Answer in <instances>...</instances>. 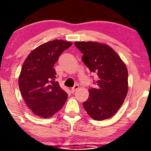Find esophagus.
Instances as JSON below:
<instances>
[{
    "instance_id": "34e87169",
    "label": "esophagus",
    "mask_w": 151,
    "mask_h": 151,
    "mask_svg": "<svg viewBox=\"0 0 151 151\" xmlns=\"http://www.w3.org/2000/svg\"><path fill=\"white\" fill-rule=\"evenodd\" d=\"M78 88H79V86L78 85H75L72 88H71V93H74L76 91L78 90Z\"/></svg>"
}]
</instances>
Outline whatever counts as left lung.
<instances>
[{
    "instance_id": "left-lung-1",
    "label": "left lung",
    "mask_w": 151,
    "mask_h": 151,
    "mask_svg": "<svg viewBox=\"0 0 151 151\" xmlns=\"http://www.w3.org/2000/svg\"><path fill=\"white\" fill-rule=\"evenodd\" d=\"M83 63L96 73V87L89 89L83 107L96 121L109 119L123 103L128 92V70L118 54L109 46L96 42H75Z\"/></svg>"
}]
</instances>
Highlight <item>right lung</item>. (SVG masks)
Segmentation results:
<instances>
[{
  "label": "right lung",
  "instance_id": "right-lung-1",
  "mask_svg": "<svg viewBox=\"0 0 151 151\" xmlns=\"http://www.w3.org/2000/svg\"><path fill=\"white\" fill-rule=\"evenodd\" d=\"M72 45L63 40L47 42L33 50L24 60L19 77V89L35 115L50 117L65 104L68 94L55 81L54 65Z\"/></svg>",
  "mask_w": 151,
  "mask_h": 151
}]
</instances>
